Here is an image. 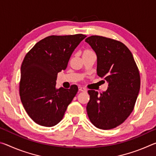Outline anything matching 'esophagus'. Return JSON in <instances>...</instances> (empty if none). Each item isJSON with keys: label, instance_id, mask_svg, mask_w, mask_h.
I'll list each match as a JSON object with an SVG mask.
<instances>
[{"label": "esophagus", "instance_id": "esophagus-1", "mask_svg": "<svg viewBox=\"0 0 156 156\" xmlns=\"http://www.w3.org/2000/svg\"><path fill=\"white\" fill-rule=\"evenodd\" d=\"M78 90L80 91H86L87 90L84 88H83V87H78Z\"/></svg>", "mask_w": 156, "mask_h": 156}]
</instances>
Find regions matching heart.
<instances>
[{
	"mask_svg": "<svg viewBox=\"0 0 156 156\" xmlns=\"http://www.w3.org/2000/svg\"><path fill=\"white\" fill-rule=\"evenodd\" d=\"M92 51H90V50H89V49H86V50H84V51H83V55H85V54H89V53H91Z\"/></svg>",
	"mask_w": 156,
	"mask_h": 156,
	"instance_id": "heart-1",
	"label": "heart"
}]
</instances>
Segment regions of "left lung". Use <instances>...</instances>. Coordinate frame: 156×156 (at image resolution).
<instances>
[{
	"label": "left lung",
	"instance_id": "obj_1",
	"mask_svg": "<svg viewBox=\"0 0 156 156\" xmlns=\"http://www.w3.org/2000/svg\"><path fill=\"white\" fill-rule=\"evenodd\" d=\"M85 42L96 54L98 76L108 83L107 90L100 95L88 91L87 112L97 128L112 129L125 122L133 109L140 87L138 69L121 42L100 36H89Z\"/></svg>",
	"mask_w": 156,
	"mask_h": 156
}]
</instances>
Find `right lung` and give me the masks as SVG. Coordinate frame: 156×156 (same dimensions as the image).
I'll return each mask as SVG.
<instances>
[{"label":"right lung","instance_id":"obj_1","mask_svg":"<svg viewBox=\"0 0 156 156\" xmlns=\"http://www.w3.org/2000/svg\"><path fill=\"white\" fill-rule=\"evenodd\" d=\"M83 34L50 36L38 42L23 60L20 96L29 116L39 125L53 126L62 120L78 87H56L58 73L65 70Z\"/></svg>","mask_w":156,"mask_h":156}]
</instances>
